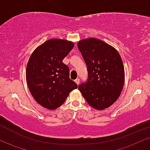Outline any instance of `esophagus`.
Masks as SVG:
<instances>
[{"label": "esophagus", "mask_w": 150, "mask_h": 150, "mask_svg": "<svg viewBox=\"0 0 150 150\" xmlns=\"http://www.w3.org/2000/svg\"><path fill=\"white\" fill-rule=\"evenodd\" d=\"M74 81L76 82V83L77 85H79V83H80V79H76V80Z\"/></svg>", "instance_id": "esophagus-1"}]
</instances>
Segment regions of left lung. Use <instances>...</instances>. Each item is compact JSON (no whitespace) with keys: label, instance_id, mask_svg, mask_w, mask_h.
Returning <instances> with one entry per match:
<instances>
[{"label":"left lung","instance_id":"1","mask_svg":"<svg viewBox=\"0 0 150 150\" xmlns=\"http://www.w3.org/2000/svg\"><path fill=\"white\" fill-rule=\"evenodd\" d=\"M78 48L85 61L88 79L79 86L86 102L103 110L117 101L124 83V69L119 52L102 40L91 38L81 40Z\"/></svg>","mask_w":150,"mask_h":150}]
</instances>
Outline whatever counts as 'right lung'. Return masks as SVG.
<instances>
[{"label": "right lung", "instance_id": "obj_1", "mask_svg": "<svg viewBox=\"0 0 150 150\" xmlns=\"http://www.w3.org/2000/svg\"><path fill=\"white\" fill-rule=\"evenodd\" d=\"M74 44L51 39L33 51L26 66V81L35 100L48 110L64 103L71 91L78 88L69 79V68L62 62Z\"/></svg>", "mask_w": 150, "mask_h": 150}]
</instances>
